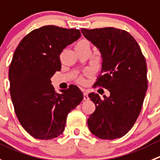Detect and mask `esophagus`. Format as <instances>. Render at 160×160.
Returning a JSON list of instances; mask_svg holds the SVG:
<instances>
[{"mask_svg":"<svg viewBox=\"0 0 160 160\" xmlns=\"http://www.w3.org/2000/svg\"><path fill=\"white\" fill-rule=\"evenodd\" d=\"M89 99V97L88 95V93L87 92H83V100L84 101H88Z\"/></svg>","mask_w":160,"mask_h":160,"instance_id":"esophagus-1","label":"esophagus"}]
</instances>
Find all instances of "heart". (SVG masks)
<instances>
[{"label": "heart", "instance_id": "1", "mask_svg": "<svg viewBox=\"0 0 160 160\" xmlns=\"http://www.w3.org/2000/svg\"><path fill=\"white\" fill-rule=\"evenodd\" d=\"M90 46H91V44H90V42L88 41V40L82 39L77 43L75 48H86V47H88V48H90ZM78 81L82 82L83 81V79L79 78Z\"/></svg>", "mask_w": 160, "mask_h": 160}]
</instances>
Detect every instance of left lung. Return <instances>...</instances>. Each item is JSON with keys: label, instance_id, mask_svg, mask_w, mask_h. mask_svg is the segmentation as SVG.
<instances>
[{"label": "left lung", "instance_id": "left-lung-1", "mask_svg": "<svg viewBox=\"0 0 160 160\" xmlns=\"http://www.w3.org/2000/svg\"><path fill=\"white\" fill-rule=\"evenodd\" d=\"M81 32L96 46L102 59L101 76L94 86L110 94L103 95V99L98 94H89L95 110L88 125L98 138H121L132 129L142 108L148 89L145 58L135 38L124 30L82 28Z\"/></svg>", "mask_w": 160, "mask_h": 160}]
</instances>
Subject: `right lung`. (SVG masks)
Listing matches in <instances>:
<instances>
[{"mask_svg":"<svg viewBox=\"0 0 160 160\" xmlns=\"http://www.w3.org/2000/svg\"><path fill=\"white\" fill-rule=\"evenodd\" d=\"M80 36L78 29L47 25L33 30L15 50L8 71L10 95L19 122L34 138L61 135L68 113L83 100L77 86L58 94L50 80L62 68L61 53Z\"/></svg>","mask_w":160,"mask_h":160,"instance_id":"obj_1","label":"right lung"}]
</instances>
